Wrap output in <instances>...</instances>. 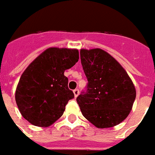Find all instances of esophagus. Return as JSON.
Returning <instances> with one entry per match:
<instances>
[{
	"instance_id": "1",
	"label": "esophagus",
	"mask_w": 155,
	"mask_h": 155,
	"mask_svg": "<svg viewBox=\"0 0 155 155\" xmlns=\"http://www.w3.org/2000/svg\"><path fill=\"white\" fill-rule=\"evenodd\" d=\"M74 97H77L78 96L79 94V90H78V89H76V90H74Z\"/></svg>"
}]
</instances>
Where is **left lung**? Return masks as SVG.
Listing matches in <instances>:
<instances>
[{
  "mask_svg": "<svg viewBox=\"0 0 155 155\" xmlns=\"http://www.w3.org/2000/svg\"><path fill=\"white\" fill-rule=\"evenodd\" d=\"M80 54L88 80L87 92L77 97L81 114L99 129L117 126L133 107L136 97L133 81L120 63L103 49H81Z\"/></svg>",
  "mask_w": 155,
  "mask_h": 155,
  "instance_id": "left-lung-1",
  "label": "left lung"
}]
</instances>
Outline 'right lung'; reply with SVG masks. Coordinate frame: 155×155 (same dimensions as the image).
Here are the masks:
<instances>
[{
    "instance_id": "add662e5",
    "label": "right lung",
    "mask_w": 155,
    "mask_h": 155,
    "mask_svg": "<svg viewBox=\"0 0 155 155\" xmlns=\"http://www.w3.org/2000/svg\"><path fill=\"white\" fill-rule=\"evenodd\" d=\"M78 59V49L51 47L28 65L15 93L20 113L28 122L48 127L62 116L69 100L74 97L64 72Z\"/></svg>"
}]
</instances>
